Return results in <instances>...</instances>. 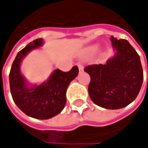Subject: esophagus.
<instances>
[{
	"instance_id": "obj_1",
	"label": "esophagus",
	"mask_w": 148,
	"mask_h": 148,
	"mask_svg": "<svg viewBox=\"0 0 148 148\" xmlns=\"http://www.w3.org/2000/svg\"><path fill=\"white\" fill-rule=\"evenodd\" d=\"M78 68H79V72H82V71L84 70V66H83L81 63H79V64H78Z\"/></svg>"
}]
</instances>
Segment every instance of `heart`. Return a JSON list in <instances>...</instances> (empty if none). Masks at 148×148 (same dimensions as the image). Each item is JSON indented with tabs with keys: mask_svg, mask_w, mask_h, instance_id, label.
Listing matches in <instances>:
<instances>
[{
	"mask_svg": "<svg viewBox=\"0 0 148 148\" xmlns=\"http://www.w3.org/2000/svg\"><path fill=\"white\" fill-rule=\"evenodd\" d=\"M98 50V47L97 46H91V47H89L86 48L85 53L86 55H93L97 52V51Z\"/></svg>",
	"mask_w": 148,
	"mask_h": 148,
	"instance_id": "1",
	"label": "heart"
}]
</instances>
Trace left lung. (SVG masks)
Wrapping results in <instances>:
<instances>
[{
	"instance_id": "1",
	"label": "left lung",
	"mask_w": 148,
	"mask_h": 148,
	"mask_svg": "<svg viewBox=\"0 0 148 148\" xmlns=\"http://www.w3.org/2000/svg\"><path fill=\"white\" fill-rule=\"evenodd\" d=\"M110 40L117 51L114 57L105 64L88 65L84 70L90 76L88 90L92 101L107 109H119L136 98L143 70L139 55L126 40L114 36Z\"/></svg>"
}]
</instances>
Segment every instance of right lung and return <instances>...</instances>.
<instances>
[{"instance_id": "right-lung-1", "label": "right lung", "mask_w": 148, "mask_h": 148, "mask_svg": "<svg viewBox=\"0 0 148 148\" xmlns=\"http://www.w3.org/2000/svg\"><path fill=\"white\" fill-rule=\"evenodd\" d=\"M42 44L41 38L36 39L17 54L10 70L9 82L12 99L21 111L34 119H48L64 108L67 89L79 74V69L74 66L69 72L55 69L47 81L29 86L20 72L21 62L29 51Z\"/></svg>"}]
</instances>
